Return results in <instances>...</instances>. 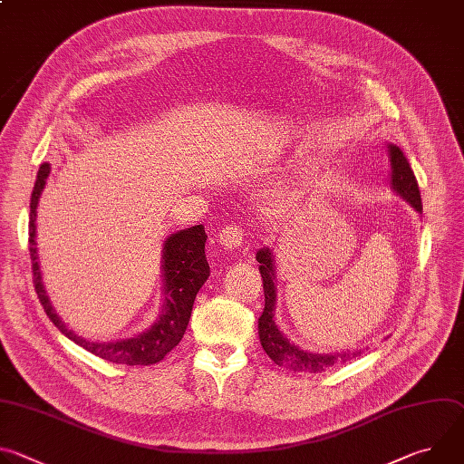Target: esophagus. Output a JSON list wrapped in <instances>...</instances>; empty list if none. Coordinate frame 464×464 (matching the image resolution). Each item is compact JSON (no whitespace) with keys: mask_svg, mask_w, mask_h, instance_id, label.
<instances>
[{"mask_svg":"<svg viewBox=\"0 0 464 464\" xmlns=\"http://www.w3.org/2000/svg\"><path fill=\"white\" fill-rule=\"evenodd\" d=\"M242 238H244V231L238 227V226H227L220 231L218 235V242L222 244L224 249L227 251H233L237 247H240L242 244Z\"/></svg>","mask_w":464,"mask_h":464,"instance_id":"34e87169","label":"esophagus"}]
</instances>
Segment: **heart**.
<instances>
[{
  "mask_svg": "<svg viewBox=\"0 0 464 464\" xmlns=\"http://www.w3.org/2000/svg\"><path fill=\"white\" fill-rule=\"evenodd\" d=\"M301 198V192L297 187L294 185H286L283 190H279L274 198H272V208L274 211L281 213V215H286L290 213V209L297 204V200Z\"/></svg>",
  "mask_w": 464,
  "mask_h": 464,
  "instance_id": "1",
  "label": "heart"
}]
</instances>
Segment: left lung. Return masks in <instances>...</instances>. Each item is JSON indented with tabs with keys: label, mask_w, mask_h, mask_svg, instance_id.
Here are the masks:
<instances>
[{
	"label": "left lung",
	"mask_w": 464,
	"mask_h": 464,
	"mask_svg": "<svg viewBox=\"0 0 464 464\" xmlns=\"http://www.w3.org/2000/svg\"><path fill=\"white\" fill-rule=\"evenodd\" d=\"M391 172H389V185L401 198L419 213L422 215V202H420V190L417 185V178L406 160L404 152L396 145H387ZM258 262V272L262 277L264 288V310L258 317V340L262 349L266 354L281 367L290 371H304V372H321L334 363H345L363 351H345V353H310L295 343H292L276 323V304H277V266H276V255L270 247H262L255 255Z\"/></svg>",
	"instance_id": "left-lung-1"
}]
</instances>
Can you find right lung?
Wrapping results in <instances>:
<instances>
[{"label":"right lung","mask_w":464,"mask_h":464,"mask_svg":"<svg viewBox=\"0 0 464 464\" xmlns=\"http://www.w3.org/2000/svg\"><path fill=\"white\" fill-rule=\"evenodd\" d=\"M51 172L49 163H42L36 183L31 194V217H29V251L33 262V279L38 299L60 333L90 351L92 354L108 360L111 363L122 365H152L161 362L183 338L185 328L190 319L192 304L198 290L204 286L209 277V264L206 260V229L204 226H192L172 233L163 242L161 255V277H163V295L165 303L160 317L145 328L143 333L119 340V342H90L72 328H68L62 317L53 308L45 286L42 283L38 249H36V208L40 194L45 187V179Z\"/></svg>","instance_id":"1"}]
</instances>
